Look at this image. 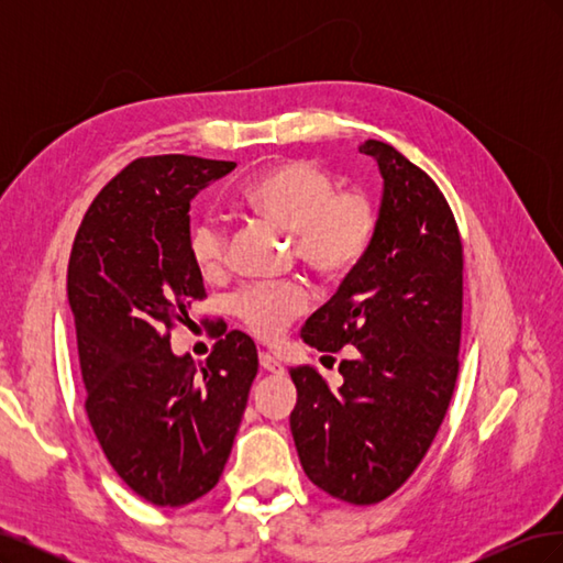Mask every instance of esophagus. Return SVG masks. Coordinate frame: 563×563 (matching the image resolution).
<instances>
[{
	"mask_svg": "<svg viewBox=\"0 0 563 563\" xmlns=\"http://www.w3.org/2000/svg\"><path fill=\"white\" fill-rule=\"evenodd\" d=\"M258 360H261V366H263L265 371H269V373H277V376H279V373H284V366L279 364L277 356H272L269 352H261Z\"/></svg>",
	"mask_w": 563,
	"mask_h": 563,
	"instance_id": "1",
	"label": "esophagus"
}]
</instances>
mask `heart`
I'll return each mask as SVG.
<instances>
[{
  "mask_svg": "<svg viewBox=\"0 0 563 563\" xmlns=\"http://www.w3.org/2000/svg\"><path fill=\"white\" fill-rule=\"evenodd\" d=\"M338 183L308 159H286L255 174L236 203L282 230L294 232L298 258L321 277L340 279L362 265L378 234V207L364 190ZM228 230L199 218L187 232V255L201 277L213 279L228 263ZM305 308L308 294L298 284L249 286L234 298V312L263 340L277 338Z\"/></svg>",
  "mask_w": 563,
  "mask_h": 563,
  "instance_id": "obj_1",
  "label": "heart"
}]
</instances>
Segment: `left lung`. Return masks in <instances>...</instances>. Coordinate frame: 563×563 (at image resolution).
Returning a JSON list of instances; mask_svg holds the SVG:
<instances>
[{
    "mask_svg": "<svg viewBox=\"0 0 563 563\" xmlns=\"http://www.w3.org/2000/svg\"><path fill=\"white\" fill-rule=\"evenodd\" d=\"M360 152L385 180L378 234L362 265L300 331L343 360L338 389L296 366L291 432L310 482L352 505L391 496L432 446L457 380L463 331V240L444 192L380 141Z\"/></svg>",
    "mask_w": 563,
    "mask_h": 563,
    "instance_id": "obj_1",
    "label": "left lung"
}]
</instances>
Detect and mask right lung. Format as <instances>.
I'll list each match as a JSON object with an SVG mask.
<instances>
[{
	"label": "right lung",
	"instance_id": "right-lung-1",
	"mask_svg": "<svg viewBox=\"0 0 563 563\" xmlns=\"http://www.w3.org/2000/svg\"><path fill=\"white\" fill-rule=\"evenodd\" d=\"M236 164L141 157L84 216L67 263L89 422L124 484L152 505L180 507L218 484L258 373L242 331L207 362L172 352V331L207 298L187 255L190 201Z\"/></svg>",
	"mask_w": 563,
	"mask_h": 563
}]
</instances>
